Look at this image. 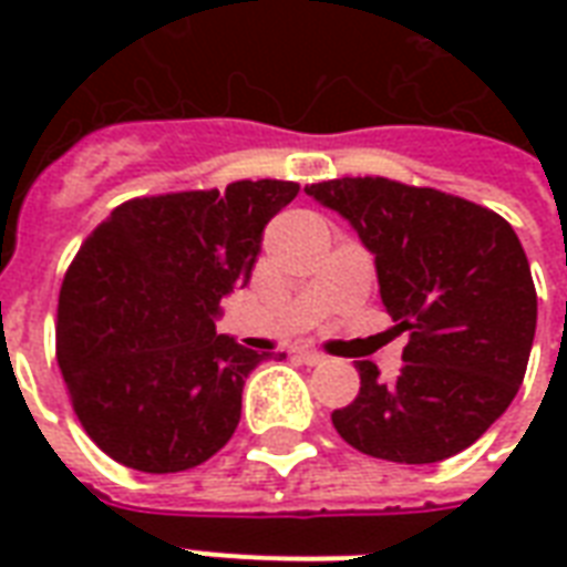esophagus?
I'll return each mask as SVG.
<instances>
[{"instance_id": "esophagus-1", "label": "esophagus", "mask_w": 567, "mask_h": 567, "mask_svg": "<svg viewBox=\"0 0 567 567\" xmlns=\"http://www.w3.org/2000/svg\"><path fill=\"white\" fill-rule=\"evenodd\" d=\"M293 353L300 355V359H302V362H306V364H323V362H327V355L320 353V350H315V347H309V344L293 347Z\"/></svg>"}]
</instances>
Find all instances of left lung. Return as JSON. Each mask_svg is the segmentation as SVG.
Instances as JSON below:
<instances>
[{
    "instance_id": "1",
    "label": "left lung",
    "mask_w": 567,
    "mask_h": 567,
    "mask_svg": "<svg viewBox=\"0 0 567 567\" xmlns=\"http://www.w3.org/2000/svg\"><path fill=\"white\" fill-rule=\"evenodd\" d=\"M306 194L355 229L373 256L382 306L409 332L391 382L355 362L362 388L332 412L350 447L430 465L471 447L518 394L536 338V285L501 214L382 176L332 179Z\"/></svg>"
}]
</instances>
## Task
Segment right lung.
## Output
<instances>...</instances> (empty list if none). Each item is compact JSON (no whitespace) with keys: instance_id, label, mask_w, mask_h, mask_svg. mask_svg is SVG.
<instances>
[{"instance_id":"obj_1","label":"right lung","mask_w":567,"mask_h":567,"mask_svg":"<svg viewBox=\"0 0 567 567\" xmlns=\"http://www.w3.org/2000/svg\"><path fill=\"white\" fill-rule=\"evenodd\" d=\"M297 194V182L258 179L128 199L84 240L58 300V364L84 432L114 462L176 474L231 439L244 382L276 355L214 323Z\"/></svg>"}]
</instances>
